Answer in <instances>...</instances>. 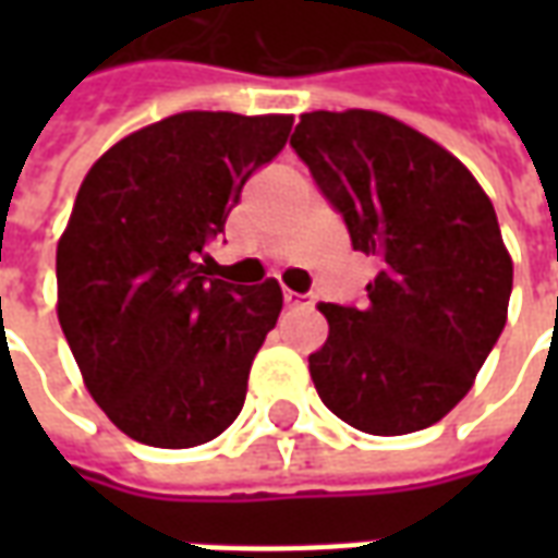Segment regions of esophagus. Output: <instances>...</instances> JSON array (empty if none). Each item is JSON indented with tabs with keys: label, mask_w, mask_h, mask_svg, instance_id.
<instances>
[{
	"label": "esophagus",
	"mask_w": 558,
	"mask_h": 558,
	"mask_svg": "<svg viewBox=\"0 0 558 558\" xmlns=\"http://www.w3.org/2000/svg\"><path fill=\"white\" fill-rule=\"evenodd\" d=\"M283 304H287V307H314V295L283 290Z\"/></svg>",
	"instance_id": "34e87169"
}]
</instances>
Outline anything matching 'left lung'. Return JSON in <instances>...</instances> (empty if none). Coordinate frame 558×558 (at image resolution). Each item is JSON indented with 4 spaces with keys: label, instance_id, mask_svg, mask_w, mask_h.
<instances>
[{
    "label": "left lung",
    "instance_id": "1",
    "mask_svg": "<svg viewBox=\"0 0 558 558\" xmlns=\"http://www.w3.org/2000/svg\"><path fill=\"white\" fill-rule=\"evenodd\" d=\"M290 146L352 251L379 259L362 307H319L316 391L355 430H424L463 400L505 328L514 268L493 203L451 151L391 116L304 113Z\"/></svg>",
    "mask_w": 558,
    "mask_h": 558
}]
</instances>
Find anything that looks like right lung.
Listing matches in <instances>:
<instances>
[{"label":"right lung","mask_w":558,"mask_h":558,"mask_svg":"<svg viewBox=\"0 0 558 558\" xmlns=\"http://www.w3.org/2000/svg\"><path fill=\"white\" fill-rule=\"evenodd\" d=\"M292 116L179 113L98 158L56 247L59 326L95 403L155 448L211 442L242 412L278 280L211 278L244 182L278 158Z\"/></svg>","instance_id":"right-lung-1"}]
</instances>
